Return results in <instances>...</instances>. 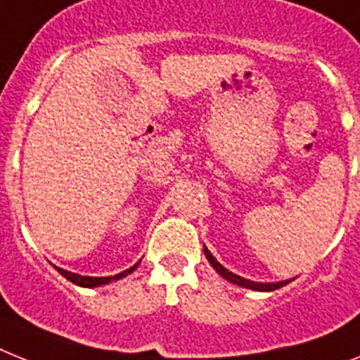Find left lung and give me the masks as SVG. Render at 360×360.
Listing matches in <instances>:
<instances>
[{
  "instance_id": "left-lung-1",
  "label": "left lung",
  "mask_w": 360,
  "mask_h": 360,
  "mask_svg": "<svg viewBox=\"0 0 360 360\" xmlns=\"http://www.w3.org/2000/svg\"><path fill=\"white\" fill-rule=\"evenodd\" d=\"M204 254H206V259L210 261V265L213 266V269L217 270V274L222 276L224 280H228L230 283L233 285H239V287H245V289H250V290H259V292H270V290H276L280 289V287H283V285L290 283V280H285V281H276V283H259V281H250V280H245V278H240V276L233 274V272H230L228 269H224V266L219 263V261L213 257V254L210 250H207L206 246H204Z\"/></svg>"
}]
</instances>
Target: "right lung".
<instances>
[{
    "label": "right lung",
    "instance_id": "add662e5",
    "mask_svg": "<svg viewBox=\"0 0 360 360\" xmlns=\"http://www.w3.org/2000/svg\"><path fill=\"white\" fill-rule=\"evenodd\" d=\"M141 263V261H138L136 265L130 266V269L123 270V272H120V274L115 276H106V278H94V276H80V274H75V272H70V270H64L60 269V266H55L58 272H60L64 278H66L68 281H71V283L79 285V287H86V289H94V287H101V285H106L110 283V281H117L121 280V278H127V276L130 274V272H134V270L138 269V265Z\"/></svg>",
    "mask_w": 360,
    "mask_h": 360
}]
</instances>
